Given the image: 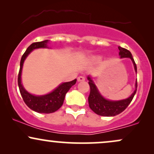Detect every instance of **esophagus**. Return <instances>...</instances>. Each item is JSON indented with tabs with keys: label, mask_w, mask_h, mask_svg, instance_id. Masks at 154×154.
<instances>
[{
	"label": "esophagus",
	"mask_w": 154,
	"mask_h": 154,
	"mask_svg": "<svg viewBox=\"0 0 154 154\" xmlns=\"http://www.w3.org/2000/svg\"><path fill=\"white\" fill-rule=\"evenodd\" d=\"M85 77H83V76H79V77H77V81L78 82H82V81H85Z\"/></svg>",
	"instance_id": "obj_1"
}]
</instances>
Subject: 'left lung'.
Returning <instances> with one entry per match:
<instances>
[{"mask_svg": "<svg viewBox=\"0 0 154 154\" xmlns=\"http://www.w3.org/2000/svg\"><path fill=\"white\" fill-rule=\"evenodd\" d=\"M119 55L121 59L122 58H130L133 63L134 68H135V72H137V66L136 63L134 61L132 55L130 51L127 49L119 46ZM88 79L89 80V85L91 88V93H90L89 97H88V103L91 109L94 111L95 114L98 115L103 116H114L119 114L128 106L129 104L131 103L132 98L137 91V80L135 82V89L131 95L126 99L119 100H111L106 99L100 93L94 82L92 79L91 77L88 76Z\"/></svg>", "mask_w": 154, "mask_h": 154, "instance_id": "left-lung-1", "label": "left lung"}]
</instances>
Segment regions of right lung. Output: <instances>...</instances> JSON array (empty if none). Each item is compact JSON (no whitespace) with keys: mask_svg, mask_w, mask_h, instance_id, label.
Wrapping results in <instances>:
<instances>
[{"mask_svg":"<svg viewBox=\"0 0 154 154\" xmlns=\"http://www.w3.org/2000/svg\"><path fill=\"white\" fill-rule=\"evenodd\" d=\"M48 40H45L41 42L33 43L27 48L21 59L20 69H19L18 75L19 91H20L24 103L32 110L41 113V114H50L59 109L63 105L66 93L77 82V79H75L70 82L61 83L52 92L43 95H32L24 89L22 84V77H21L24 60L27 57L28 55L35 49L48 48Z\"/></svg>","mask_w":154,"mask_h":154,"instance_id":"1","label":"right lung"}]
</instances>
